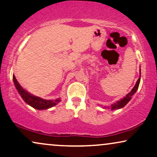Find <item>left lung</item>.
I'll use <instances>...</instances> for the list:
<instances>
[{
  "label": "left lung",
  "mask_w": 157,
  "mask_h": 157,
  "mask_svg": "<svg viewBox=\"0 0 157 157\" xmlns=\"http://www.w3.org/2000/svg\"><path fill=\"white\" fill-rule=\"evenodd\" d=\"M140 75H141V70H140ZM140 79H141V76H140L139 77V79H138V80H137L135 86L133 87V89L131 90V91L130 92V93H128L126 96H125L124 98L120 100L119 101H117L116 103L112 104L111 106H110L111 110H117V109H120V108H124V106L126 105L129 101H130L131 99V97L134 95V94L136 93V90H137V89L139 88V85L140 83Z\"/></svg>",
  "instance_id": "8db88e82"
}]
</instances>
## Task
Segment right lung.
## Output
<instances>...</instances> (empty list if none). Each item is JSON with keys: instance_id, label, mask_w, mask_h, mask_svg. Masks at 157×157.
<instances>
[{"instance_id": "right-lung-1", "label": "right lung", "mask_w": 157, "mask_h": 157, "mask_svg": "<svg viewBox=\"0 0 157 157\" xmlns=\"http://www.w3.org/2000/svg\"><path fill=\"white\" fill-rule=\"evenodd\" d=\"M13 80L14 85H15L16 88L17 89L18 93L21 96L23 100H24L28 105H31V107L37 110H44L48 109L53 106L56 105L58 103H59L61 100L60 98H57V99L51 100H44L42 98L37 97V96H34L31 95L28 92L23 88V87L19 85L18 82L17 80L16 79V77L13 75Z\"/></svg>"}]
</instances>
